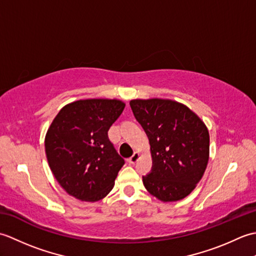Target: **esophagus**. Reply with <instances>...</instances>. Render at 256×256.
<instances>
[{
  "instance_id": "esophagus-1",
  "label": "esophagus",
  "mask_w": 256,
  "mask_h": 256,
  "mask_svg": "<svg viewBox=\"0 0 256 256\" xmlns=\"http://www.w3.org/2000/svg\"><path fill=\"white\" fill-rule=\"evenodd\" d=\"M140 152H135V153L131 157H130L128 160L130 164H135V162H136L140 160Z\"/></svg>"
}]
</instances>
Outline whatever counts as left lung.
<instances>
[{"mask_svg":"<svg viewBox=\"0 0 256 256\" xmlns=\"http://www.w3.org/2000/svg\"><path fill=\"white\" fill-rule=\"evenodd\" d=\"M130 106L150 140L153 167L143 176L146 190L162 202L186 198L209 162L206 124L187 106L170 99H134Z\"/></svg>","mask_w":256,"mask_h":256,"instance_id":"1","label":"left lung"}]
</instances>
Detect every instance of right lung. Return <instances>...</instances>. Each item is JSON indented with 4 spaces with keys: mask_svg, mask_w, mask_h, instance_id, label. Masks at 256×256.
<instances>
[{
    "mask_svg": "<svg viewBox=\"0 0 256 256\" xmlns=\"http://www.w3.org/2000/svg\"><path fill=\"white\" fill-rule=\"evenodd\" d=\"M118 99H86L64 106L45 136L48 165L76 199L96 202L111 192L124 160L108 131L124 110Z\"/></svg>",
    "mask_w": 256,
    "mask_h": 256,
    "instance_id": "right-lung-1",
    "label": "right lung"
}]
</instances>
